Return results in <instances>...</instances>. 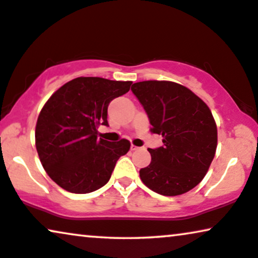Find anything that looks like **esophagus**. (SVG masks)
<instances>
[{
	"label": "esophagus",
	"instance_id": "34e87169",
	"mask_svg": "<svg viewBox=\"0 0 258 258\" xmlns=\"http://www.w3.org/2000/svg\"><path fill=\"white\" fill-rule=\"evenodd\" d=\"M137 150H139V147H138V146H136V145H131V151H137Z\"/></svg>",
	"mask_w": 258,
	"mask_h": 258
}]
</instances>
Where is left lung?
Here are the masks:
<instances>
[{"label":"left lung","instance_id":"left-lung-1","mask_svg":"<svg viewBox=\"0 0 258 258\" xmlns=\"http://www.w3.org/2000/svg\"><path fill=\"white\" fill-rule=\"evenodd\" d=\"M133 94L147 113L151 132L163 146L149 149L151 163L140 179L163 196L190 191L207 174L217 147V126L208 105L190 89L172 81H142Z\"/></svg>","mask_w":258,"mask_h":258}]
</instances>
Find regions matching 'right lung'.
I'll return each mask as SVG.
<instances>
[{"label":"right lung","instance_id":"right-lung-1","mask_svg":"<svg viewBox=\"0 0 258 258\" xmlns=\"http://www.w3.org/2000/svg\"><path fill=\"white\" fill-rule=\"evenodd\" d=\"M132 81L80 77L57 89L41 109L35 145L48 176L72 194H89L111 178L116 160L128 152V140L112 144L98 138L107 126L113 99L130 91Z\"/></svg>","mask_w":258,"mask_h":258}]
</instances>
